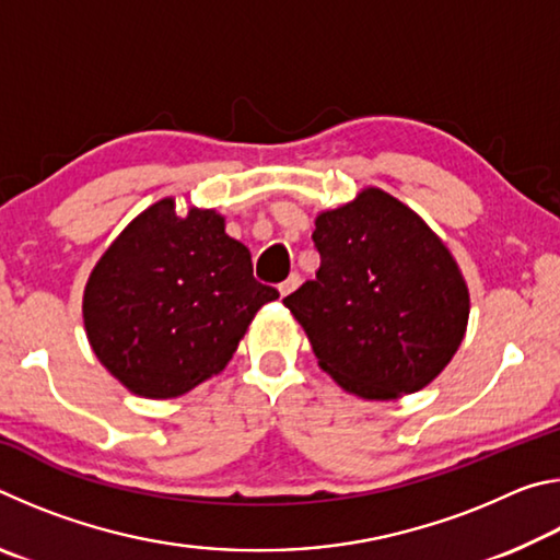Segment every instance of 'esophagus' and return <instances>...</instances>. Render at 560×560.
I'll return each instance as SVG.
<instances>
[{"instance_id": "1", "label": "esophagus", "mask_w": 560, "mask_h": 560, "mask_svg": "<svg viewBox=\"0 0 560 560\" xmlns=\"http://www.w3.org/2000/svg\"><path fill=\"white\" fill-rule=\"evenodd\" d=\"M299 287H301V277L296 271H293L287 281L279 283V293H281V296H289V293H293Z\"/></svg>"}]
</instances>
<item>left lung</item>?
<instances>
[{
  "label": "left lung",
  "instance_id": "left-lung-1",
  "mask_svg": "<svg viewBox=\"0 0 560 560\" xmlns=\"http://www.w3.org/2000/svg\"><path fill=\"white\" fill-rule=\"evenodd\" d=\"M320 267L283 299L318 365L363 400H395L438 377L467 330L469 291L447 246L377 187L316 217Z\"/></svg>",
  "mask_w": 560,
  "mask_h": 560
}]
</instances>
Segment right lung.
<instances>
[{
	"label": "right lung",
	"mask_w": 560,
	"mask_h": 560,
	"mask_svg": "<svg viewBox=\"0 0 560 560\" xmlns=\"http://www.w3.org/2000/svg\"><path fill=\"white\" fill-rule=\"evenodd\" d=\"M279 291L252 273V254L224 217L175 200L148 207L93 267L83 326L93 353L130 393L185 395L224 371L257 311Z\"/></svg>",
	"instance_id": "add662e5"
}]
</instances>
